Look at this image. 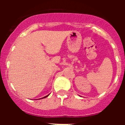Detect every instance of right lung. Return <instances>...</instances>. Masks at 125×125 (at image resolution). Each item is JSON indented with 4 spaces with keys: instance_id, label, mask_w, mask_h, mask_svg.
<instances>
[{
    "instance_id": "1",
    "label": "right lung",
    "mask_w": 125,
    "mask_h": 125,
    "mask_svg": "<svg viewBox=\"0 0 125 125\" xmlns=\"http://www.w3.org/2000/svg\"><path fill=\"white\" fill-rule=\"evenodd\" d=\"M47 96H48V95H47V96H44V97H43V98H46V97H47Z\"/></svg>"
}]
</instances>
